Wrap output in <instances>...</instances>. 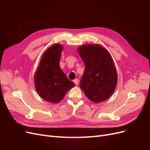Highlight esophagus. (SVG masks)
I'll return each instance as SVG.
<instances>
[{
  "label": "esophagus",
  "instance_id": "1",
  "mask_svg": "<svg viewBox=\"0 0 150 150\" xmlns=\"http://www.w3.org/2000/svg\"><path fill=\"white\" fill-rule=\"evenodd\" d=\"M74 84H75L76 85L78 86V85L79 84V80H78V79H75L74 80Z\"/></svg>",
  "mask_w": 150,
  "mask_h": 150
}]
</instances>
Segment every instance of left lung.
<instances>
[{
	"label": "left lung",
	"instance_id": "8db88e82",
	"mask_svg": "<svg viewBox=\"0 0 150 150\" xmlns=\"http://www.w3.org/2000/svg\"><path fill=\"white\" fill-rule=\"evenodd\" d=\"M85 69L80 87L93 102L105 101L114 93L117 72L111 54L98 44H85L78 48Z\"/></svg>",
	"mask_w": 150,
	"mask_h": 150
}]
</instances>
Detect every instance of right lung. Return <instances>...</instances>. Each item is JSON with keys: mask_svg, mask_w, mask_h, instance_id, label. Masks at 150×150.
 <instances>
[{"mask_svg": "<svg viewBox=\"0 0 150 150\" xmlns=\"http://www.w3.org/2000/svg\"><path fill=\"white\" fill-rule=\"evenodd\" d=\"M62 49L59 44L50 47L43 54L34 75L35 87L39 95L52 103L60 102L68 91L74 86L59 66Z\"/></svg>", "mask_w": 150, "mask_h": 150, "instance_id": "obj_1", "label": "right lung"}]
</instances>
